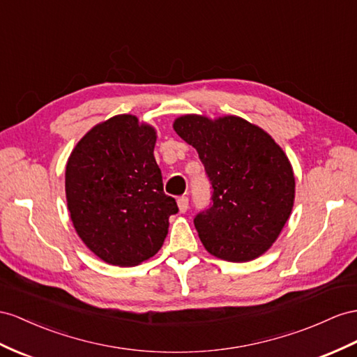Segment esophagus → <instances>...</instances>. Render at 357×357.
Instances as JSON below:
<instances>
[{
  "instance_id": "obj_1",
  "label": "esophagus",
  "mask_w": 357,
  "mask_h": 357,
  "mask_svg": "<svg viewBox=\"0 0 357 357\" xmlns=\"http://www.w3.org/2000/svg\"><path fill=\"white\" fill-rule=\"evenodd\" d=\"M178 208H179V213H187V209H188V197H185V196H182V197H179L178 199Z\"/></svg>"
}]
</instances>
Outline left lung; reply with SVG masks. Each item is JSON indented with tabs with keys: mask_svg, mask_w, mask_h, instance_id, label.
Masks as SVG:
<instances>
[{
	"mask_svg": "<svg viewBox=\"0 0 357 357\" xmlns=\"http://www.w3.org/2000/svg\"><path fill=\"white\" fill-rule=\"evenodd\" d=\"M173 130L197 151L213 185V205L195 218L205 249L229 262L266 253L294 205L296 178L285 152L238 116L184 114Z\"/></svg>",
	"mask_w": 357,
	"mask_h": 357,
	"instance_id": "8db88e82",
	"label": "left lung"
}]
</instances>
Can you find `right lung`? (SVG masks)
I'll list each match as a JSON object with an SVG mask.
<instances>
[{
    "instance_id": "obj_1",
    "label": "right lung",
    "mask_w": 357,
    "mask_h": 357,
    "mask_svg": "<svg viewBox=\"0 0 357 357\" xmlns=\"http://www.w3.org/2000/svg\"><path fill=\"white\" fill-rule=\"evenodd\" d=\"M155 142L153 126L117 114L91 128L69 155L65 188L72 225L112 266L152 258L166 240L169 217L178 213L162 190Z\"/></svg>"
}]
</instances>
